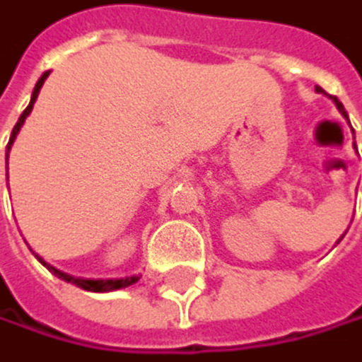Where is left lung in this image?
<instances>
[{
  "label": "left lung",
  "mask_w": 362,
  "mask_h": 362,
  "mask_svg": "<svg viewBox=\"0 0 362 362\" xmlns=\"http://www.w3.org/2000/svg\"><path fill=\"white\" fill-rule=\"evenodd\" d=\"M334 103H336V107H338V112L343 114V116H347V114H345V107H343V103H340L338 98H334Z\"/></svg>",
  "instance_id": "1"
}]
</instances>
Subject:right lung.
<instances>
[{"label": "right lung", "mask_w": 362, "mask_h": 362, "mask_svg": "<svg viewBox=\"0 0 362 362\" xmlns=\"http://www.w3.org/2000/svg\"><path fill=\"white\" fill-rule=\"evenodd\" d=\"M49 78V71L44 74L40 80H37V85H35V89H33V98H30V103H28V107L24 109V114L19 116V120H17V125L13 127V134H11V141H8V147L6 150H11V145H13V141H15V136L19 134V127L24 125V120H26V116L30 114V109H33V103L37 100V93H40V89H42V85H44V80ZM40 259V257H37ZM42 262V259H40ZM44 264V262H42ZM47 267V264H44ZM47 269H51L57 277H62V280H66V282H74L76 286H80V288H85V291H95V293H103V291H116V288H125V286H132L134 282L139 280L136 275L134 277H120V280H82V277H71V275H66V273H62V271H57V269H53V267H47Z\"/></svg>", "instance_id": "add662e5"}]
</instances>
